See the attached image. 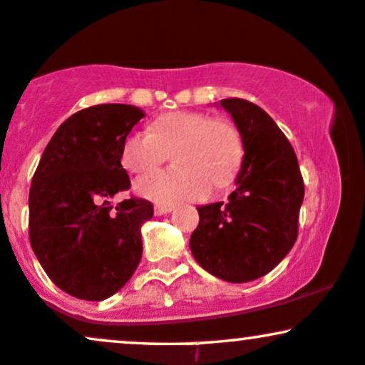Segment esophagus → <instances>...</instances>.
Returning <instances> with one entry per match:
<instances>
[{
  "label": "esophagus",
  "mask_w": 365,
  "mask_h": 365,
  "mask_svg": "<svg viewBox=\"0 0 365 365\" xmlns=\"http://www.w3.org/2000/svg\"><path fill=\"white\" fill-rule=\"evenodd\" d=\"M171 209H173L171 204H156V206H154V215L163 216V215H166V212H170Z\"/></svg>",
  "instance_id": "esophagus-1"
}]
</instances>
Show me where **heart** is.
Segmentation results:
<instances>
[{
	"label": "heart",
	"instance_id": "obj_1",
	"mask_svg": "<svg viewBox=\"0 0 365 365\" xmlns=\"http://www.w3.org/2000/svg\"><path fill=\"white\" fill-rule=\"evenodd\" d=\"M171 149L175 168L140 177L135 182L140 195L156 202L202 199L211 185L228 187L244 161V139L232 120L178 110L158 116L150 133L130 132L121 144V166L128 173H145L161 165Z\"/></svg>",
	"mask_w": 365,
	"mask_h": 365
}]
</instances>
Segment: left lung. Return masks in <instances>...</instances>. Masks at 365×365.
Masks as SVG:
<instances>
[{
	"label": "left lung",
	"instance_id": "left-lung-1",
	"mask_svg": "<svg viewBox=\"0 0 365 365\" xmlns=\"http://www.w3.org/2000/svg\"><path fill=\"white\" fill-rule=\"evenodd\" d=\"M244 139L237 188L226 202L197 207L195 261L216 278L245 283L273 271L299 235L304 180L292 144L257 104L221 99Z\"/></svg>",
	"mask_w": 365,
	"mask_h": 365
}]
</instances>
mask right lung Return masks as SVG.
<instances>
[{"instance_id": "1", "label": "right lung", "mask_w": 365, "mask_h": 365, "mask_svg": "<svg viewBox=\"0 0 365 365\" xmlns=\"http://www.w3.org/2000/svg\"><path fill=\"white\" fill-rule=\"evenodd\" d=\"M144 111L96 104L60 125L46 145L29 192V238L51 282L68 295L99 302L132 278L142 257L140 226L149 200L110 199L128 190L121 144Z\"/></svg>"}]
</instances>
